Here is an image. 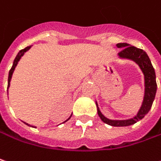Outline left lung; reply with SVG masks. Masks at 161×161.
<instances>
[{
	"mask_svg": "<svg viewBox=\"0 0 161 161\" xmlns=\"http://www.w3.org/2000/svg\"><path fill=\"white\" fill-rule=\"evenodd\" d=\"M117 47H124L118 53L121 58H126L133 59L134 61H136L139 65V67L141 68V69L143 71L144 76H145V96H144L142 106L139 110L138 114L132 119L114 121L109 120L106 117H104L98 108L97 103H96V105H97L98 115L103 122H104L107 125H113V126H127V125H134L138 120H141L151 108L153 101L155 99L156 92H157L156 74L155 69L151 64V61H150L147 54L144 51L143 49L137 48L134 46H129L126 43H119V44H117Z\"/></svg>",
	"mask_w": 161,
	"mask_h": 161,
	"instance_id": "8db88e82",
	"label": "left lung"
}]
</instances>
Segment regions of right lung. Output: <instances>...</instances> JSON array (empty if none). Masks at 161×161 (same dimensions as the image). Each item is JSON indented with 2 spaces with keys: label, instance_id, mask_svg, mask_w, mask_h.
<instances>
[{
  "label": "right lung",
  "instance_id": "1",
  "mask_svg": "<svg viewBox=\"0 0 161 161\" xmlns=\"http://www.w3.org/2000/svg\"><path fill=\"white\" fill-rule=\"evenodd\" d=\"M29 48H30V47H25V48L20 50L19 53L17 54V56H16V58H14V64H13V67H12V69H11L10 71H9V77H8V88L10 86V80H11V79H12V75H13V72H14V69H15V67H16V65H17L18 61L20 60L21 57H22L25 52L27 51ZM69 118H70V117H69ZM69 119H68V120H69ZM65 122H66V121H65Z\"/></svg>",
  "mask_w": 161,
  "mask_h": 161
}]
</instances>
